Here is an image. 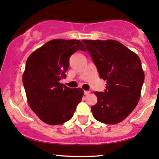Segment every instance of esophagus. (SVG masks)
<instances>
[{"label": "esophagus", "instance_id": "34e87169", "mask_svg": "<svg viewBox=\"0 0 159 159\" xmlns=\"http://www.w3.org/2000/svg\"><path fill=\"white\" fill-rule=\"evenodd\" d=\"M90 92H91V91H84V95H88V94H90Z\"/></svg>", "mask_w": 159, "mask_h": 159}]
</instances>
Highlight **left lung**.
Instances as JSON below:
<instances>
[{
  "mask_svg": "<svg viewBox=\"0 0 159 159\" xmlns=\"http://www.w3.org/2000/svg\"><path fill=\"white\" fill-rule=\"evenodd\" d=\"M100 78L107 81L105 92L91 107L94 118L100 122L115 125L125 119L137 106L145 74L139 56L115 40H83Z\"/></svg>",
  "mask_w": 159,
  "mask_h": 159,
  "instance_id": "8db88e82",
  "label": "left lung"
}]
</instances>
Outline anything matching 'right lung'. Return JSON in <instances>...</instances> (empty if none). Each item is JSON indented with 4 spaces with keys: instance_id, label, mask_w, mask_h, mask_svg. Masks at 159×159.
<instances>
[{
    "instance_id": "1",
    "label": "right lung",
    "mask_w": 159,
    "mask_h": 159,
    "mask_svg": "<svg viewBox=\"0 0 159 159\" xmlns=\"http://www.w3.org/2000/svg\"><path fill=\"white\" fill-rule=\"evenodd\" d=\"M78 50L86 51L79 40H51L32 52L26 61L23 84L28 105L50 125L69 121L84 95L83 89L60 83L66 78L70 55Z\"/></svg>"
}]
</instances>
